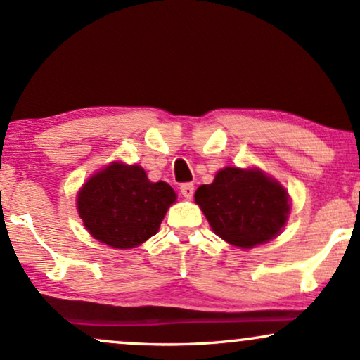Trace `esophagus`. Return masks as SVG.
<instances>
[{
	"label": "esophagus",
	"mask_w": 360,
	"mask_h": 360,
	"mask_svg": "<svg viewBox=\"0 0 360 360\" xmlns=\"http://www.w3.org/2000/svg\"><path fill=\"white\" fill-rule=\"evenodd\" d=\"M181 194H183L184 198H188V200H191L193 194H194V186L191 183H186V184H181L179 188Z\"/></svg>",
	"instance_id": "obj_1"
}]
</instances>
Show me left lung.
Wrapping results in <instances>:
<instances>
[{
	"mask_svg": "<svg viewBox=\"0 0 360 360\" xmlns=\"http://www.w3.org/2000/svg\"><path fill=\"white\" fill-rule=\"evenodd\" d=\"M194 200L213 232L242 249L274 238L289 213V198L283 186L257 169H221L212 184L196 189Z\"/></svg>",
	"mask_w": 360,
	"mask_h": 360,
	"instance_id": "left-lung-1",
	"label": "left lung"
}]
</instances>
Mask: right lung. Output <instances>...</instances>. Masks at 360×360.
Instances as JSON below:
<instances>
[{
  "label": "right lung",
  "mask_w": 360,
  "mask_h": 360,
  "mask_svg": "<svg viewBox=\"0 0 360 360\" xmlns=\"http://www.w3.org/2000/svg\"><path fill=\"white\" fill-rule=\"evenodd\" d=\"M176 193L164 181L150 183L140 166L113 162L77 194V212L96 240L130 249L157 233Z\"/></svg>",
  "instance_id": "obj_1"
}]
</instances>
